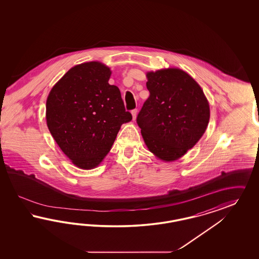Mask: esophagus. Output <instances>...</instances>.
<instances>
[{"mask_svg": "<svg viewBox=\"0 0 259 259\" xmlns=\"http://www.w3.org/2000/svg\"><path fill=\"white\" fill-rule=\"evenodd\" d=\"M131 114H132V116H133V119L135 120L136 118H137V115H138V110L134 109L131 111Z\"/></svg>", "mask_w": 259, "mask_h": 259, "instance_id": "34e87169", "label": "esophagus"}]
</instances>
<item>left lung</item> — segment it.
Masks as SVG:
<instances>
[{
	"mask_svg": "<svg viewBox=\"0 0 259 259\" xmlns=\"http://www.w3.org/2000/svg\"><path fill=\"white\" fill-rule=\"evenodd\" d=\"M146 77L150 96L137 122L150 152L172 162L203 136L210 119L209 102L199 84L180 68L150 71Z\"/></svg>",
	"mask_w": 259,
	"mask_h": 259,
	"instance_id": "8db88e82",
	"label": "left lung"
}]
</instances>
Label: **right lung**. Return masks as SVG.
<instances>
[{"instance_id": "1", "label": "right lung", "mask_w": 259, "mask_h": 259, "mask_svg": "<svg viewBox=\"0 0 259 259\" xmlns=\"http://www.w3.org/2000/svg\"><path fill=\"white\" fill-rule=\"evenodd\" d=\"M111 73L100 62L77 64L47 97V127L64 155L83 170L100 165L120 126L132 119L119 89L108 83Z\"/></svg>"}]
</instances>
